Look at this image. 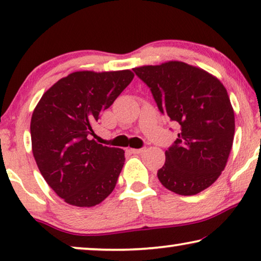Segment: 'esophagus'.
Wrapping results in <instances>:
<instances>
[{"mask_svg": "<svg viewBox=\"0 0 261 261\" xmlns=\"http://www.w3.org/2000/svg\"><path fill=\"white\" fill-rule=\"evenodd\" d=\"M129 151L130 153H133V154H141V153L145 152V148H130Z\"/></svg>", "mask_w": 261, "mask_h": 261, "instance_id": "1", "label": "esophagus"}]
</instances>
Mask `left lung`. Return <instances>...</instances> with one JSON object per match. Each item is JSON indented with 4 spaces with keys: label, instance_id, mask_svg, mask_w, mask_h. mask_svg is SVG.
I'll use <instances>...</instances> for the list:
<instances>
[{
    "label": "left lung",
    "instance_id": "obj_1",
    "mask_svg": "<svg viewBox=\"0 0 261 261\" xmlns=\"http://www.w3.org/2000/svg\"><path fill=\"white\" fill-rule=\"evenodd\" d=\"M151 89L160 113L179 124L158 170L164 187L191 196L209 188L226 167L235 119L226 88L215 76L183 62L133 69Z\"/></svg>",
    "mask_w": 261,
    "mask_h": 261
}]
</instances>
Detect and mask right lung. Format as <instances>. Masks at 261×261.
<instances>
[{
    "label": "right lung",
    "instance_id": "1",
    "mask_svg": "<svg viewBox=\"0 0 261 261\" xmlns=\"http://www.w3.org/2000/svg\"><path fill=\"white\" fill-rule=\"evenodd\" d=\"M130 70L77 71L42 95L31 120L32 151L52 190L74 206H94L112 194L124 151L90 135L103 110L133 80Z\"/></svg>",
    "mask_w": 261,
    "mask_h": 261
}]
</instances>
